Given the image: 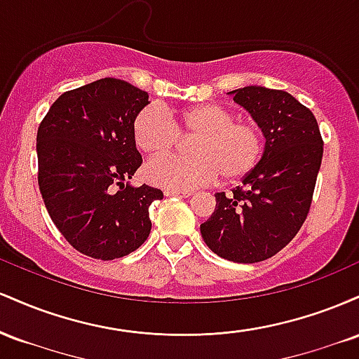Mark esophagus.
<instances>
[{"mask_svg":"<svg viewBox=\"0 0 359 359\" xmlns=\"http://www.w3.org/2000/svg\"><path fill=\"white\" fill-rule=\"evenodd\" d=\"M165 196H168V197H172V196H177V197H191L192 196V192H189V191H165Z\"/></svg>","mask_w":359,"mask_h":359,"instance_id":"obj_1","label":"esophagus"}]
</instances>
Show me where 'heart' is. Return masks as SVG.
Returning <instances> with one entry per match:
<instances>
[{"label":"heart","instance_id":"obj_1","mask_svg":"<svg viewBox=\"0 0 359 359\" xmlns=\"http://www.w3.org/2000/svg\"><path fill=\"white\" fill-rule=\"evenodd\" d=\"M180 137L192 138V156L155 160L145 168L147 180L168 191L201 187L219 175L224 182H236L258 165L263 155V131L251 119L217 102H203L170 114L160 106H147L133 123L135 143L148 156L174 151Z\"/></svg>","mask_w":359,"mask_h":359}]
</instances>
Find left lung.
Returning <instances> with one entry per match:
<instances>
[{"instance_id": "left-lung-1", "label": "left lung", "mask_w": 359, "mask_h": 359, "mask_svg": "<svg viewBox=\"0 0 359 359\" xmlns=\"http://www.w3.org/2000/svg\"><path fill=\"white\" fill-rule=\"evenodd\" d=\"M229 94L262 128L265 150L233 196L216 194L201 234L217 257L257 263L277 255L302 228L324 143L312 111L285 90L246 86Z\"/></svg>"}]
</instances>
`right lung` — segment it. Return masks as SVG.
I'll return each mask as SVG.
<instances>
[{
  "label": "right lung",
  "instance_id": "add662e5",
  "mask_svg": "<svg viewBox=\"0 0 359 359\" xmlns=\"http://www.w3.org/2000/svg\"><path fill=\"white\" fill-rule=\"evenodd\" d=\"M148 94L113 77L67 90L36 133L39 185L53 224L79 253L96 259L130 255L145 243L148 209L160 189L125 184L142 165L133 138Z\"/></svg>",
  "mask_w": 359,
  "mask_h": 359
}]
</instances>
